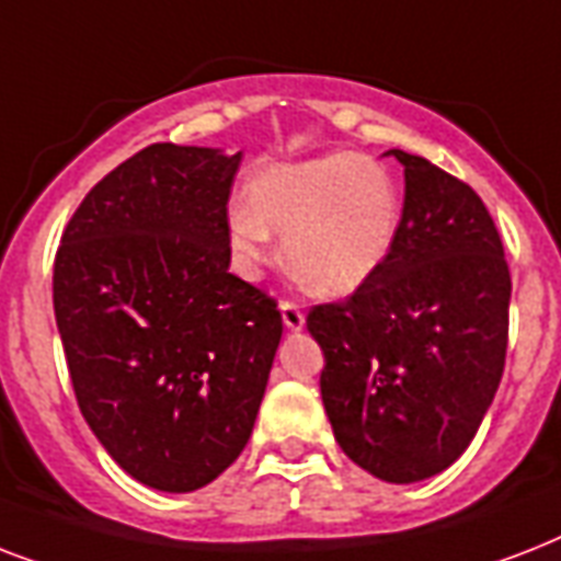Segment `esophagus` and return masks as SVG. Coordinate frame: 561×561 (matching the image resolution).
Wrapping results in <instances>:
<instances>
[{"label":"esophagus","mask_w":561,"mask_h":561,"mask_svg":"<svg viewBox=\"0 0 561 561\" xmlns=\"http://www.w3.org/2000/svg\"><path fill=\"white\" fill-rule=\"evenodd\" d=\"M279 311H282V320H285V325H288L290 332H299V329L306 325V314H302V308H299L294 299H282Z\"/></svg>","instance_id":"34e87169"}]
</instances>
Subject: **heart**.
<instances>
[{
  "mask_svg": "<svg viewBox=\"0 0 561 561\" xmlns=\"http://www.w3.org/2000/svg\"><path fill=\"white\" fill-rule=\"evenodd\" d=\"M247 203L229 211V244L238 262L262 264L271 232H282L290 271L332 297L373 279L401 215L390 174L352 153L259 171L247 186Z\"/></svg>",
  "mask_w": 561,
  "mask_h": 561,
  "instance_id": "obj_1",
  "label": "heart"
}]
</instances>
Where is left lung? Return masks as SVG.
<instances>
[{
  "instance_id": "8db88e82",
  "label": "left lung",
  "mask_w": 561,
  "mask_h": 561,
  "mask_svg": "<svg viewBox=\"0 0 561 561\" xmlns=\"http://www.w3.org/2000/svg\"><path fill=\"white\" fill-rule=\"evenodd\" d=\"M383 264L346 299L308 311L334 439L387 483L439 474L478 434L504 375L510 264L478 192L422 157Z\"/></svg>"
}]
</instances>
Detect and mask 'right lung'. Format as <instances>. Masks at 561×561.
Returning a JSON list of instances; mask_svg holds the SVG:
<instances>
[{"instance_id":"right-lung-1","label":"right lung","mask_w":561,"mask_h":561,"mask_svg":"<svg viewBox=\"0 0 561 561\" xmlns=\"http://www.w3.org/2000/svg\"><path fill=\"white\" fill-rule=\"evenodd\" d=\"M241 153L157 142L110 171L66 224L55 320L87 425L139 483L194 492L253 434L282 314L229 267Z\"/></svg>"}]
</instances>
